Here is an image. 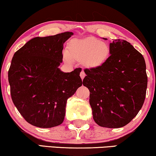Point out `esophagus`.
Returning a JSON list of instances; mask_svg holds the SVG:
<instances>
[{"label": "esophagus", "mask_w": 156, "mask_h": 156, "mask_svg": "<svg viewBox=\"0 0 156 156\" xmlns=\"http://www.w3.org/2000/svg\"><path fill=\"white\" fill-rule=\"evenodd\" d=\"M80 76H81V78H82V80H83V79L84 78V76H85V73H84V72H81V73H80Z\"/></svg>", "instance_id": "obj_1"}]
</instances>
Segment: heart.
Here are the masks:
<instances>
[{"label":"heart","mask_w":156,"mask_h":156,"mask_svg":"<svg viewBox=\"0 0 156 156\" xmlns=\"http://www.w3.org/2000/svg\"><path fill=\"white\" fill-rule=\"evenodd\" d=\"M110 56V47L105 42L95 38L73 39L69 44V51H64V59L67 63L74 60L83 61L87 67H98L106 62Z\"/></svg>","instance_id":"1"}]
</instances>
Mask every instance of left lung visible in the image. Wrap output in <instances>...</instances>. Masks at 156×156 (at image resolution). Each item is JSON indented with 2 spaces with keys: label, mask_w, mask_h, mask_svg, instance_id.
Returning <instances> with one entry per match:
<instances>
[{
  "label": "left lung",
  "mask_w": 156,
  "mask_h": 156,
  "mask_svg": "<svg viewBox=\"0 0 156 156\" xmlns=\"http://www.w3.org/2000/svg\"><path fill=\"white\" fill-rule=\"evenodd\" d=\"M110 54L101 66L84 69L83 85L90 90L94 122L118 128L128 124L142 108L147 84L146 65L142 54L125 40H113Z\"/></svg>",
  "instance_id": "8db88e82"
}]
</instances>
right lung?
<instances>
[{
    "mask_svg": "<svg viewBox=\"0 0 156 156\" xmlns=\"http://www.w3.org/2000/svg\"><path fill=\"white\" fill-rule=\"evenodd\" d=\"M72 32L35 37L14 54L9 71L13 102L23 118L34 126L49 128L63 122L66 104L82 81V69L64 72V44Z\"/></svg>",
    "mask_w": 156,
    "mask_h": 156,
    "instance_id": "add662e5",
    "label": "right lung"
}]
</instances>
